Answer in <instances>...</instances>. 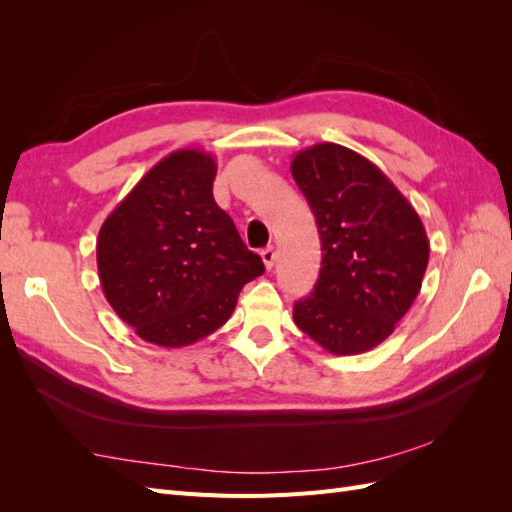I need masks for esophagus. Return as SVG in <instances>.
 Listing matches in <instances>:
<instances>
[{
	"mask_svg": "<svg viewBox=\"0 0 512 512\" xmlns=\"http://www.w3.org/2000/svg\"><path fill=\"white\" fill-rule=\"evenodd\" d=\"M260 258H262V262H265V267L271 269L273 262H275V250H273V247H271V245L265 247V250L260 252Z\"/></svg>",
	"mask_w": 512,
	"mask_h": 512,
	"instance_id": "34e87169",
	"label": "esophagus"
}]
</instances>
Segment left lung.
<instances>
[{
    "label": "left lung",
    "mask_w": 512,
    "mask_h": 512,
    "mask_svg": "<svg viewBox=\"0 0 512 512\" xmlns=\"http://www.w3.org/2000/svg\"><path fill=\"white\" fill-rule=\"evenodd\" d=\"M290 173L322 245L318 282L294 303V324L333 354L376 348L421 290L429 262L425 226L393 181L348 147H307Z\"/></svg>",
    "instance_id": "1"
}]
</instances>
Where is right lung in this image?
<instances>
[{"label":"right lung","mask_w":512,"mask_h":512,"mask_svg":"<svg viewBox=\"0 0 512 512\" xmlns=\"http://www.w3.org/2000/svg\"><path fill=\"white\" fill-rule=\"evenodd\" d=\"M213 156L179 149L134 185L98 235L106 301L136 335L183 348L218 331L241 288L265 273L213 200Z\"/></svg>","instance_id":"obj_1"}]
</instances>
